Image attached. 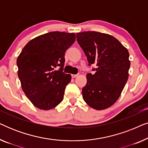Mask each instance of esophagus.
Listing matches in <instances>:
<instances>
[{
  "instance_id": "34e87169",
  "label": "esophagus",
  "mask_w": 148,
  "mask_h": 148,
  "mask_svg": "<svg viewBox=\"0 0 148 148\" xmlns=\"http://www.w3.org/2000/svg\"><path fill=\"white\" fill-rule=\"evenodd\" d=\"M77 75H78L77 74H72L71 75V77H72V78H75Z\"/></svg>"
}]
</instances>
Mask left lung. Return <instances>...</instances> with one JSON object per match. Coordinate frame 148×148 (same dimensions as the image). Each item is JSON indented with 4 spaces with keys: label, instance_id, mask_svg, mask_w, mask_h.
Returning <instances> with one entry per match:
<instances>
[{
    "label": "left lung",
    "instance_id": "obj_1",
    "mask_svg": "<svg viewBox=\"0 0 148 148\" xmlns=\"http://www.w3.org/2000/svg\"><path fill=\"white\" fill-rule=\"evenodd\" d=\"M77 41L88 65H96L94 74H87L83 98L92 108L104 110L116 102L128 79L129 52L114 37L98 32L77 33Z\"/></svg>",
    "mask_w": 148,
    "mask_h": 148
}]
</instances>
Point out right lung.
I'll return each mask as SVG.
<instances>
[{"label":"right lung","instance_id":"1","mask_svg":"<svg viewBox=\"0 0 148 148\" xmlns=\"http://www.w3.org/2000/svg\"><path fill=\"white\" fill-rule=\"evenodd\" d=\"M75 40L74 33L51 32L29 41L18 56L21 88L37 108L50 110L63 100L66 86L71 80V75L63 72L64 54Z\"/></svg>","mask_w":148,"mask_h":148}]
</instances>
